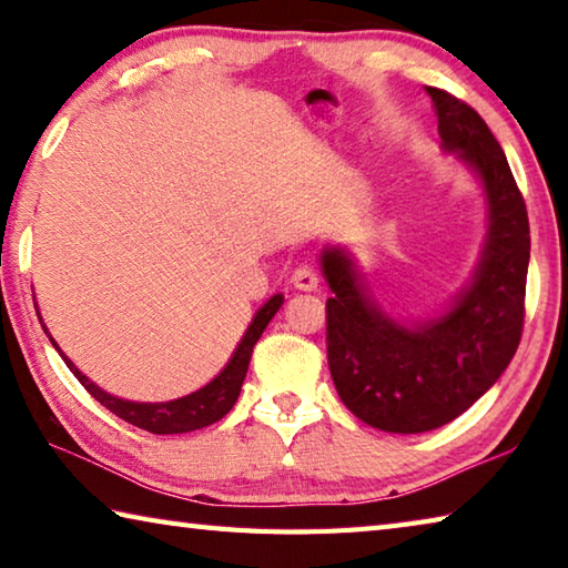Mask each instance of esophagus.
Returning a JSON list of instances; mask_svg holds the SVG:
<instances>
[{
  "label": "esophagus",
  "mask_w": 568,
  "mask_h": 568,
  "mask_svg": "<svg viewBox=\"0 0 568 568\" xmlns=\"http://www.w3.org/2000/svg\"><path fill=\"white\" fill-rule=\"evenodd\" d=\"M293 285L297 287V291H317V271L313 268V265H300V268L293 273Z\"/></svg>",
  "instance_id": "esophagus-1"
}]
</instances>
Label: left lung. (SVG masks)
<instances>
[{"label":"left lung","mask_w":568,"mask_h":568,"mask_svg":"<svg viewBox=\"0 0 568 568\" xmlns=\"http://www.w3.org/2000/svg\"><path fill=\"white\" fill-rule=\"evenodd\" d=\"M440 150L477 176L485 243L468 285L440 315L396 320L366 291L352 253L327 246V362L342 404L366 426L426 433L468 410L519 347L529 268V219L499 142L463 100L428 88Z\"/></svg>","instance_id":"1"}]
</instances>
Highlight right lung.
<instances>
[{
    "label": "right lung",
    "mask_w": 568,
    "mask_h": 568,
    "mask_svg": "<svg viewBox=\"0 0 568 568\" xmlns=\"http://www.w3.org/2000/svg\"><path fill=\"white\" fill-rule=\"evenodd\" d=\"M283 300H285L283 293H275L271 300H265V303L258 307V313L253 315L248 329L243 332V337L236 344V349H233L231 359L226 362L224 369L214 376V379L204 384L202 388H196V392H192V394L172 398V402H154V404L152 402H128V398H118L113 394H108L105 388H100L95 382L88 379V376L78 369V366L69 357H65L59 344H55V339L49 335L47 325H41V327L49 335L55 352L61 354L65 366H69L75 379L85 386V392L91 394L98 404H103L108 410H113L115 416H120L122 420H128V424L138 426L142 430L158 433V436H172V433H189V430L211 426L229 414L241 394L243 379H246L255 342L261 339L263 329L268 327L273 315L283 307ZM39 322H43L41 315H39Z\"/></svg>",
    "instance_id": "right-lung-1"
}]
</instances>
